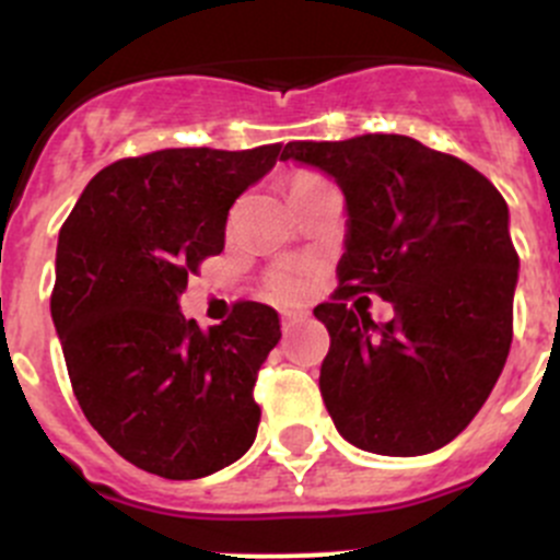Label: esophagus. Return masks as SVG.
Instances as JSON below:
<instances>
[{"label": "esophagus", "instance_id": "esophagus-1", "mask_svg": "<svg viewBox=\"0 0 560 560\" xmlns=\"http://www.w3.org/2000/svg\"><path fill=\"white\" fill-rule=\"evenodd\" d=\"M303 319H308L306 312H284L281 314V327H284V330H290L292 325H298V322H303Z\"/></svg>", "mask_w": 560, "mask_h": 560}]
</instances>
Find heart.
Returning a JSON list of instances; mask_svg holds the SVG:
<instances>
[{"label":"heart","instance_id":"heart-1","mask_svg":"<svg viewBox=\"0 0 560 560\" xmlns=\"http://www.w3.org/2000/svg\"><path fill=\"white\" fill-rule=\"evenodd\" d=\"M325 178H319L316 173H295L290 180V195L292 191L308 189V186L322 184ZM306 290V279H303L301 270L295 268H279L268 276V292L279 301H295V298L303 295Z\"/></svg>","mask_w":560,"mask_h":560}]
</instances>
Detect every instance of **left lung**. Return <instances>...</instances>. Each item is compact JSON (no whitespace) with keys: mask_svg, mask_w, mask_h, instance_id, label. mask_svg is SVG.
<instances>
[{"mask_svg":"<svg viewBox=\"0 0 560 560\" xmlns=\"http://www.w3.org/2000/svg\"><path fill=\"white\" fill-rule=\"evenodd\" d=\"M281 160L332 175L347 197L338 290L314 316L330 332L319 389L338 433L411 457L450 444L499 382L517 284L510 208L453 154L406 135L287 143ZM354 294L396 316L376 326Z\"/></svg>","mask_w":560,"mask_h":560,"instance_id":"obj_1","label":"left lung"}]
</instances>
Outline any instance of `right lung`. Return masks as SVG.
Segmentation results:
<instances>
[{"mask_svg":"<svg viewBox=\"0 0 560 560\" xmlns=\"http://www.w3.org/2000/svg\"><path fill=\"white\" fill-rule=\"evenodd\" d=\"M279 154L270 143L118 160L59 230L50 316L72 393L94 431L156 477H208L257 436L254 382L281 338L279 314L241 301L200 330L178 298L224 248L233 202Z\"/></svg>","mask_w":560,"mask_h":560,"instance_id":"1","label":"right lung"}]
</instances>
